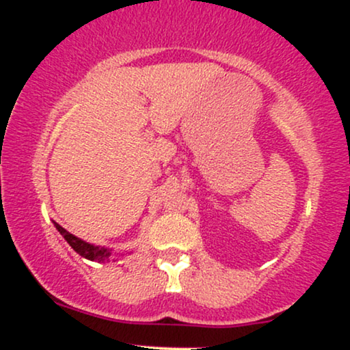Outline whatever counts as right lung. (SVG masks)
I'll list each match as a JSON object with an SVG mask.
<instances>
[{
  "label": "right lung",
  "instance_id": "obj_1",
  "mask_svg": "<svg viewBox=\"0 0 350 350\" xmlns=\"http://www.w3.org/2000/svg\"><path fill=\"white\" fill-rule=\"evenodd\" d=\"M62 232L66 234V230H62ZM72 238H74L75 240L72 241ZM66 239L69 240L72 247H74V250L77 252L80 256H83V258H87V260H92V262L105 263V258L108 256L107 250H103V248H98V247H94V245H88L85 242H82V240H77L75 237H70V235H66Z\"/></svg>",
  "mask_w": 350,
  "mask_h": 350
}]
</instances>
